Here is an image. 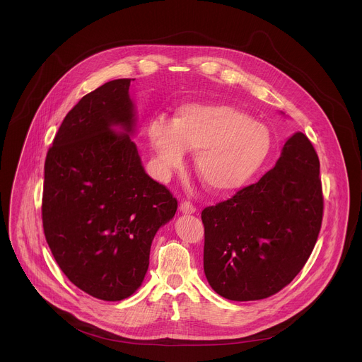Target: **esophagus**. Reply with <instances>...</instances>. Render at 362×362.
<instances>
[{"label":"esophagus","mask_w":362,"mask_h":362,"mask_svg":"<svg viewBox=\"0 0 362 362\" xmlns=\"http://www.w3.org/2000/svg\"><path fill=\"white\" fill-rule=\"evenodd\" d=\"M180 212H182V214H185V215L194 214V212H196L194 204H193V203H190L189 200H183V202L180 203Z\"/></svg>","instance_id":"esophagus-1"}]
</instances>
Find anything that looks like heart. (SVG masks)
Here are the masks:
<instances>
[{"mask_svg": "<svg viewBox=\"0 0 362 362\" xmlns=\"http://www.w3.org/2000/svg\"><path fill=\"white\" fill-rule=\"evenodd\" d=\"M150 146L162 173L182 166L185 150L194 153V172L212 192L243 186L271 151L269 130L229 105H186L175 122L153 119Z\"/></svg>", "mask_w": 362, "mask_h": 362, "instance_id": "heart-1", "label": "heart"}]
</instances>
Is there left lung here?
<instances>
[{
  "label": "left lung",
  "mask_w": 362,
  "mask_h": 362,
  "mask_svg": "<svg viewBox=\"0 0 362 362\" xmlns=\"http://www.w3.org/2000/svg\"><path fill=\"white\" fill-rule=\"evenodd\" d=\"M322 215L318 154L298 132L259 182L202 211L206 279L230 300L275 295L311 256Z\"/></svg>",
  "instance_id": "left-lung-1"
}]
</instances>
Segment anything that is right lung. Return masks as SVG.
<instances>
[{
  "instance_id": "add662e5",
  "label": "right lung",
  "mask_w": 362,
  "mask_h": 362,
  "mask_svg": "<svg viewBox=\"0 0 362 362\" xmlns=\"http://www.w3.org/2000/svg\"><path fill=\"white\" fill-rule=\"evenodd\" d=\"M130 81L86 94L64 117L44 165L45 240L64 275L101 300L136 292L154 235L177 209L169 189L144 172L130 139ZM113 125L124 132L117 135Z\"/></svg>"
}]
</instances>
